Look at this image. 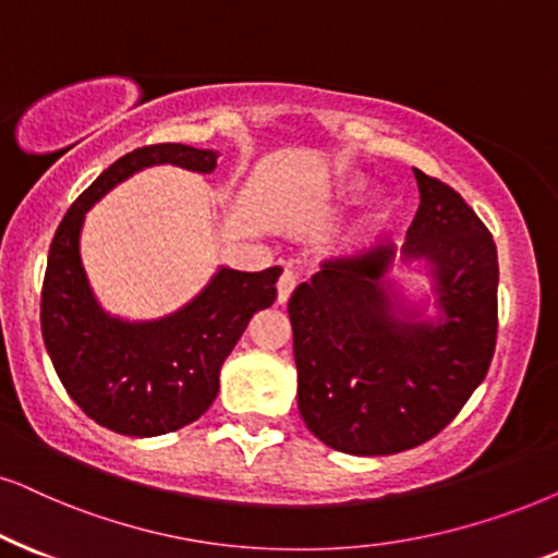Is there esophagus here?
<instances>
[{
  "label": "esophagus",
  "mask_w": 558,
  "mask_h": 558,
  "mask_svg": "<svg viewBox=\"0 0 558 558\" xmlns=\"http://www.w3.org/2000/svg\"><path fill=\"white\" fill-rule=\"evenodd\" d=\"M293 288H295V275L293 272L280 275V280H278V303H286L288 299H291Z\"/></svg>",
  "instance_id": "esophagus-1"
}]
</instances>
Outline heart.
I'll use <instances>...</instances> for the list:
<instances>
[{"label": "heart", "instance_id": "1", "mask_svg": "<svg viewBox=\"0 0 558 558\" xmlns=\"http://www.w3.org/2000/svg\"><path fill=\"white\" fill-rule=\"evenodd\" d=\"M363 190V180L361 178H344L340 182V187H337V193L340 195H357ZM384 214V210H380Z\"/></svg>", "mask_w": 558, "mask_h": 558}]
</instances>
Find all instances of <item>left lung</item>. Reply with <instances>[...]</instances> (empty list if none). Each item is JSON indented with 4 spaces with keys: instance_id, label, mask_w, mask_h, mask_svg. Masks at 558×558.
<instances>
[{
    "instance_id": "obj_1",
    "label": "left lung",
    "mask_w": 558,
    "mask_h": 558,
    "mask_svg": "<svg viewBox=\"0 0 558 558\" xmlns=\"http://www.w3.org/2000/svg\"><path fill=\"white\" fill-rule=\"evenodd\" d=\"M420 208L404 259L433 265L437 324L391 301L393 246L324 263L288 301L299 412L324 446L391 456L448 427L489 371L497 344V246L453 187L414 169Z\"/></svg>"
}]
</instances>
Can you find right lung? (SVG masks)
Returning <instances> with one entry per match:
<instances>
[{
	"instance_id": "1",
	"label": "right lung",
	"mask_w": 558,
	"mask_h": 558,
	"mask_svg": "<svg viewBox=\"0 0 558 558\" xmlns=\"http://www.w3.org/2000/svg\"><path fill=\"white\" fill-rule=\"evenodd\" d=\"M216 151L151 144L105 169L72 203L48 250L40 331L63 389L87 417L112 433L154 437L190 425L214 404L218 373L252 316L272 306L280 267H221L206 291L159 322L112 319L97 306L80 259L84 214L112 185L151 165L214 172Z\"/></svg>"
}]
</instances>
